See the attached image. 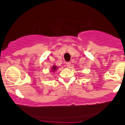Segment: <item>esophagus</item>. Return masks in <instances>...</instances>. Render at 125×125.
<instances>
[{"instance_id": "1", "label": "esophagus", "mask_w": 125, "mask_h": 125, "mask_svg": "<svg viewBox=\"0 0 125 125\" xmlns=\"http://www.w3.org/2000/svg\"><path fill=\"white\" fill-rule=\"evenodd\" d=\"M66 66H67V67H68V68L70 67L71 63L70 62H67V63H66Z\"/></svg>"}]
</instances>
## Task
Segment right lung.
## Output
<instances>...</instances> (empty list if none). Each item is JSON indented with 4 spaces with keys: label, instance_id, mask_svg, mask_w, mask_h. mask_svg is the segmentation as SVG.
<instances>
[{
    "label": "right lung",
    "instance_id": "right-lung-1",
    "mask_svg": "<svg viewBox=\"0 0 125 125\" xmlns=\"http://www.w3.org/2000/svg\"><path fill=\"white\" fill-rule=\"evenodd\" d=\"M57 69H58V67H56L55 65H54L52 67H51V72H54H54H55Z\"/></svg>",
    "mask_w": 125,
    "mask_h": 125
}]
</instances>
